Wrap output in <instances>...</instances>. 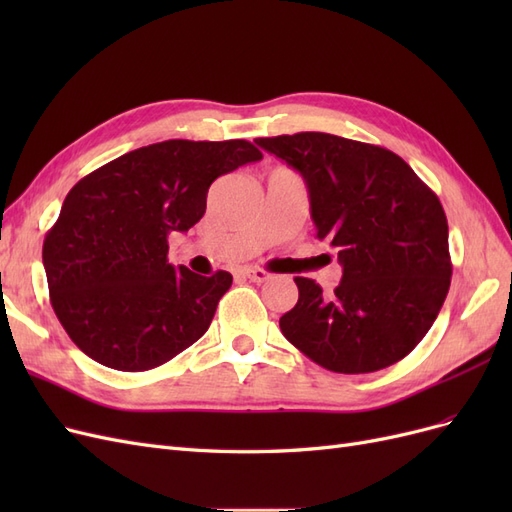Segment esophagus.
<instances>
[{
	"mask_svg": "<svg viewBox=\"0 0 512 512\" xmlns=\"http://www.w3.org/2000/svg\"><path fill=\"white\" fill-rule=\"evenodd\" d=\"M241 273H243V277H247V280H250V282H256V284H262V282L271 280V273H269V271H265V269L247 267V269H243Z\"/></svg>",
	"mask_w": 512,
	"mask_h": 512,
	"instance_id": "1",
	"label": "esophagus"
}]
</instances>
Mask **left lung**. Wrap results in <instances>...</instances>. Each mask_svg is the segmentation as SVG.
Here are the masks:
<instances>
[{
  "label": "left lung",
  "mask_w": 512,
  "mask_h": 512,
  "mask_svg": "<svg viewBox=\"0 0 512 512\" xmlns=\"http://www.w3.org/2000/svg\"><path fill=\"white\" fill-rule=\"evenodd\" d=\"M299 170L316 237L342 265L331 297L294 277L299 301L280 318L288 342L337 374H369L410 354L451 286L438 196L397 153L324 132L256 138Z\"/></svg>",
  "instance_id": "8db88e82"
}]
</instances>
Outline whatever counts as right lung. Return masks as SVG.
I'll return each mask as SVG.
<instances>
[{
  "instance_id": "1",
  "label": "right lung",
  "mask_w": 512,
  "mask_h": 512,
  "mask_svg": "<svg viewBox=\"0 0 512 512\" xmlns=\"http://www.w3.org/2000/svg\"><path fill=\"white\" fill-rule=\"evenodd\" d=\"M258 160L247 141L175 138L123 153L68 192L42 262L61 327L89 359L147 371L205 335L232 275L173 267L168 235L203 218L215 179Z\"/></svg>"
}]
</instances>
